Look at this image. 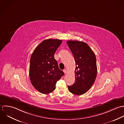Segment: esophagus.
<instances>
[{
	"label": "esophagus",
	"mask_w": 124,
	"mask_h": 124,
	"mask_svg": "<svg viewBox=\"0 0 124 124\" xmlns=\"http://www.w3.org/2000/svg\"><path fill=\"white\" fill-rule=\"evenodd\" d=\"M63 71H64V73L65 74H67V70H66V69H65V70H63Z\"/></svg>",
	"instance_id": "esophagus-1"
}]
</instances>
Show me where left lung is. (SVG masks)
Segmentation results:
<instances>
[{
  "label": "left lung",
  "instance_id": "obj_1",
  "mask_svg": "<svg viewBox=\"0 0 124 124\" xmlns=\"http://www.w3.org/2000/svg\"><path fill=\"white\" fill-rule=\"evenodd\" d=\"M76 63L75 81L68 86L69 91L76 95L86 93L93 84L97 73L95 54L85 43L78 41H68Z\"/></svg>",
  "mask_w": 124,
  "mask_h": 124
}]
</instances>
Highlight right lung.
I'll use <instances>...</instances> for the list:
<instances>
[{"instance_id":"add662e5","label":"right lung","mask_w":124,"mask_h":124,"mask_svg":"<svg viewBox=\"0 0 124 124\" xmlns=\"http://www.w3.org/2000/svg\"><path fill=\"white\" fill-rule=\"evenodd\" d=\"M62 40L43 41L33 52L30 59L29 76L32 86L40 93L47 94L55 89L56 82L64 75L59 69L54 54Z\"/></svg>"}]
</instances>
